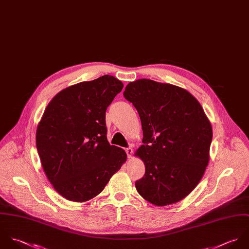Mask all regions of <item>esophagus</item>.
Wrapping results in <instances>:
<instances>
[{
    "mask_svg": "<svg viewBox=\"0 0 249 249\" xmlns=\"http://www.w3.org/2000/svg\"><path fill=\"white\" fill-rule=\"evenodd\" d=\"M125 151H126V153H127V157H128V158H132V156H133V148L128 147V148L125 149Z\"/></svg>",
    "mask_w": 249,
    "mask_h": 249,
    "instance_id": "esophagus-1",
    "label": "esophagus"
}]
</instances>
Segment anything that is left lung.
<instances>
[{
  "label": "left lung",
  "instance_id": "left-lung-1",
  "mask_svg": "<svg viewBox=\"0 0 249 249\" xmlns=\"http://www.w3.org/2000/svg\"><path fill=\"white\" fill-rule=\"evenodd\" d=\"M141 117L137 156L145 164L138 193L156 206L176 203L198 185L209 162L212 126L201 105L179 87L141 79L123 92Z\"/></svg>",
  "mask_w": 249,
  "mask_h": 249
}]
</instances>
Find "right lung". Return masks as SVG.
<instances>
[{
    "instance_id": "add662e5",
    "label": "right lung",
    "mask_w": 249,
    "mask_h": 249,
    "mask_svg": "<svg viewBox=\"0 0 249 249\" xmlns=\"http://www.w3.org/2000/svg\"><path fill=\"white\" fill-rule=\"evenodd\" d=\"M123 84L110 75L71 86L47 106L36 130V148L53 189L70 201H89L126 161L107 139L106 110Z\"/></svg>"
}]
</instances>
